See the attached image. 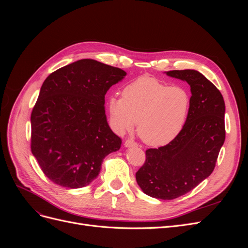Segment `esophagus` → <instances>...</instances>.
I'll return each instance as SVG.
<instances>
[{"label": "esophagus", "mask_w": 248, "mask_h": 248, "mask_svg": "<svg viewBox=\"0 0 248 248\" xmlns=\"http://www.w3.org/2000/svg\"><path fill=\"white\" fill-rule=\"evenodd\" d=\"M124 146L126 148H130V147H137L138 144L136 141H133L132 140H126L125 142H124Z\"/></svg>", "instance_id": "esophagus-1"}]
</instances>
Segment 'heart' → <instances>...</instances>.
I'll list each match as a JSON object with an SVG mask.
<instances>
[{
  "label": "heart",
  "mask_w": 248,
  "mask_h": 248,
  "mask_svg": "<svg viewBox=\"0 0 248 248\" xmlns=\"http://www.w3.org/2000/svg\"><path fill=\"white\" fill-rule=\"evenodd\" d=\"M123 97L108 101L109 121L117 132L130 131L139 122L138 132L147 145L169 144L181 132L190 110V94L183 87L172 86L142 76L127 85Z\"/></svg>",
  "instance_id": "b5f03b06"
}]
</instances>
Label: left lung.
<instances>
[{"instance_id":"left-lung-1","label":"left lung","mask_w":248,"mask_h":248,"mask_svg":"<svg viewBox=\"0 0 248 248\" xmlns=\"http://www.w3.org/2000/svg\"><path fill=\"white\" fill-rule=\"evenodd\" d=\"M167 76L190 86V110L178 136L168 145L148 149L136 174L149 197L174 200L189 192L212 174L226 139V106L219 90L197 70H171Z\"/></svg>"}]
</instances>
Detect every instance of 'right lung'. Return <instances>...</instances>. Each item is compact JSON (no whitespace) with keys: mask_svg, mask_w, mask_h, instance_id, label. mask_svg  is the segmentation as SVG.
<instances>
[{"mask_svg":"<svg viewBox=\"0 0 248 248\" xmlns=\"http://www.w3.org/2000/svg\"><path fill=\"white\" fill-rule=\"evenodd\" d=\"M122 69L82 59L50 73L31 115V150L50 181L67 188L91 183L122 140L109 128L104 96Z\"/></svg>","mask_w":248,"mask_h":248,"instance_id":"1","label":"right lung"}]
</instances>
